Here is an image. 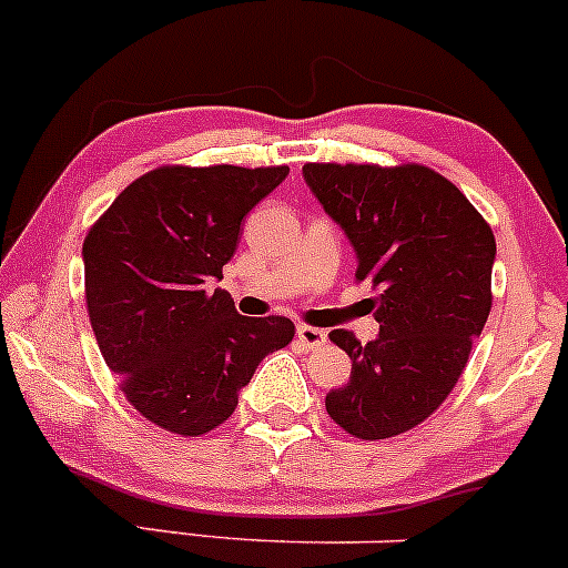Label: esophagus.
Masks as SVG:
<instances>
[{
    "label": "esophagus",
    "mask_w": 568,
    "mask_h": 568,
    "mask_svg": "<svg viewBox=\"0 0 568 568\" xmlns=\"http://www.w3.org/2000/svg\"><path fill=\"white\" fill-rule=\"evenodd\" d=\"M297 341H301L303 349H320V346L327 344V333L320 331V327L297 325Z\"/></svg>",
    "instance_id": "obj_1"
}]
</instances>
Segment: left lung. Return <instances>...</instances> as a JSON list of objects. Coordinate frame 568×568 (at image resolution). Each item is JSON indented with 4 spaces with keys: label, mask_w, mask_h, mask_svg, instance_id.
<instances>
[{
    "label": "left lung",
    "mask_w": 568,
    "mask_h": 568,
    "mask_svg": "<svg viewBox=\"0 0 568 568\" xmlns=\"http://www.w3.org/2000/svg\"><path fill=\"white\" fill-rule=\"evenodd\" d=\"M303 179L355 246L357 282L379 290L374 341L331 333L352 374L327 393V414L365 442L417 428L453 393L490 314V224L425 164L308 162Z\"/></svg>",
    "instance_id": "8db88e82"
}]
</instances>
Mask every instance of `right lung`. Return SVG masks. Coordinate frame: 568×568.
<instances>
[{
	"label": "right lung",
	"mask_w": 568,
	"mask_h": 568,
	"mask_svg": "<svg viewBox=\"0 0 568 568\" xmlns=\"http://www.w3.org/2000/svg\"><path fill=\"white\" fill-rule=\"evenodd\" d=\"M290 173L164 164L132 181L83 241L87 306L121 393L149 423L203 436L237 406L262 357L295 335L286 316L248 320L224 290L241 222Z\"/></svg>",
	"instance_id": "add662e5"
}]
</instances>
